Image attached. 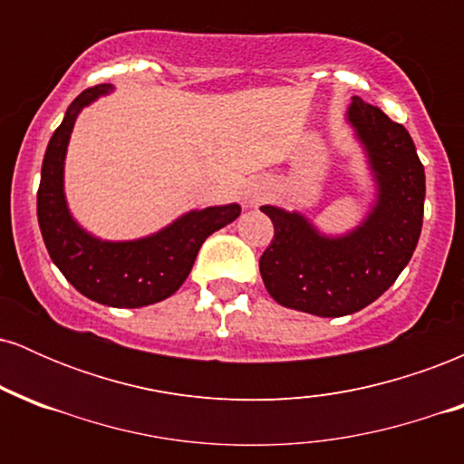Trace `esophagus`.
Instances as JSON below:
<instances>
[{"label":"esophagus","instance_id":"34e87169","mask_svg":"<svg viewBox=\"0 0 464 464\" xmlns=\"http://www.w3.org/2000/svg\"><path fill=\"white\" fill-rule=\"evenodd\" d=\"M259 200H262V191H246V202L250 207L257 205Z\"/></svg>","mask_w":464,"mask_h":464}]
</instances>
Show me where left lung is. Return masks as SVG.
I'll list each match as a JSON object with an SVG mask.
<instances>
[{"mask_svg": "<svg viewBox=\"0 0 464 464\" xmlns=\"http://www.w3.org/2000/svg\"><path fill=\"white\" fill-rule=\"evenodd\" d=\"M347 124L375 185L358 227L327 236L299 211L262 207L275 225L259 259L266 290L279 305L323 318L347 316L380 299L408 266L423 227L425 172L410 132L360 98L351 100Z\"/></svg>", "mask_w": 464, "mask_h": 464, "instance_id": "8db88e82", "label": "left lung"}]
</instances>
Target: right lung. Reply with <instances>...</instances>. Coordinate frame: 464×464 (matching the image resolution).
Wrapping results in <instances>:
<instances>
[{
  "instance_id": "obj_1",
  "label": "right lung",
  "mask_w": 464,
  "mask_h": 464,
  "mask_svg": "<svg viewBox=\"0 0 464 464\" xmlns=\"http://www.w3.org/2000/svg\"><path fill=\"white\" fill-rule=\"evenodd\" d=\"M113 92V84L84 89L69 104L54 130L41 168L36 216L52 262L80 295L109 307H143L159 303L183 285L207 237L231 225L242 207L194 209L146 237L111 242L95 237L72 216L65 196V157L76 117L84 106Z\"/></svg>"
}]
</instances>
